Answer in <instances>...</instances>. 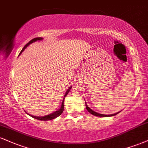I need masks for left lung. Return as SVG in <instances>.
I'll use <instances>...</instances> for the list:
<instances>
[{
  "instance_id": "left-lung-1",
  "label": "left lung",
  "mask_w": 148,
  "mask_h": 148,
  "mask_svg": "<svg viewBox=\"0 0 148 148\" xmlns=\"http://www.w3.org/2000/svg\"><path fill=\"white\" fill-rule=\"evenodd\" d=\"M85 107H86V109L88 110V111L90 112V114H92V115H94L96 116H101V117H109V116H115L116 114H117L120 112H119L117 113H115V114H99L97 112H94V110H92L91 108H90L88 106V105H87L86 102H85Z\"/></svg>"
}]
</instances>
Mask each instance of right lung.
I'll return each instance as SVG.
<instances>
[{
  "instance_id": "add662e5",
  "label": "right lung",
  "mask_w": 148,
  "mask_h": 148,
  "mask_svg": "<svg viewBox=\"0 0 148 148\" xmlns=\"http://www.w3.org/2000/svg\"><path fill=\"white\" fill-rule=\"evenodd\" d=\"M43 40V38H41V37H38V38H33L32 40H30V41L28 42V43H27L26 45H25V47L23 48V49H22V50H21V51L20 52V54H19V55H20L21 53H22L23 51L26 49V47H27V46H29L30 44H32V42H34L36 41H38V40ZM72 86L69 87L68 90H67V92H65V95H64V97H63V101H62L61 106H60L59 109H58V110H56V111H55L54 112H52L51 114H48V115L42 116H33V115H32V114H28V113H27V112L26 113L27 114L29 115V116H30L32 117V118L37 119V120H40V121H49V120H52V119H56V117L59 116L62 113H63V110H64V100H65V98L66 97V96L67 95V94L69 93V91H70V90H71V88H72Z\"/></svg>"
}]
</instances>
